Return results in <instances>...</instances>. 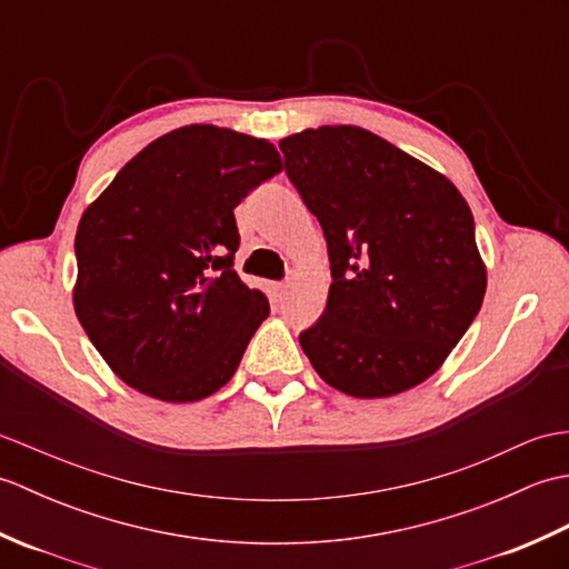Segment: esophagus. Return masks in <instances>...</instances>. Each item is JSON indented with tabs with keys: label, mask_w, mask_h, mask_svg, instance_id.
<instances>
[{
	"label": "esophagus",
	"mask_w": 569,
	"mask_h": 569,
	"mask_svg": "<svg viewBox=\"0 0 569 569\" xmlns=\"http://www.w3.org/2000/svg\"><path fill=\"white\" fill-rule=\"evenodd\" d=\"M271 288H273V293L278 298H283L288 293V288H291V283H288V281H276V283H271Z\"/></svg>",
	"instance_id": "1"
}]
</instances>
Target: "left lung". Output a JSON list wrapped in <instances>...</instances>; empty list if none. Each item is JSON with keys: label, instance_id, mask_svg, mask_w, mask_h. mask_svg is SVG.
I'll use <instances>...</instances> for the list:
<instances>
[{"label": "left lung", "instance_id": "left-lung-1", "mask_svg": "<svg viewBox=\"0 0 569 569\" xmlns=\"http://www.w3.org/2000/svg\"><path fill=\"white\" fill-rule=\"evenodd\" d=\"M278 147L330 253L328 306L300 332V347L347 396L413 389L440 369L485 300L467 200L359 127L306 129Z\"/></svg>", "mask_w": 569, "mask_h": 569}]
</instances>
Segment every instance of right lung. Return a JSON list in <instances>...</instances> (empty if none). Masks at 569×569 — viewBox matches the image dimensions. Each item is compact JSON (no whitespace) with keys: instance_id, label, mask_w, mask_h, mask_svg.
I'll return each mask as SVG.
<instances>
[{"instance_id":"1","label":"right lung","mask_w":569,"mask_h":569,"mask_svg":"<svg viewBox=\"0 0 569 569\" xmlns=\"http://www.w3.org/2000/svg\"><path fill=\"white\" fill-rule=\"evenodd\" d=\"M281 168L269 141L190 124L151 141L84 210L72 306L131 389L188 403L232 379L269 318L234 271V208Z\"/></svg>"}]
</instances>
